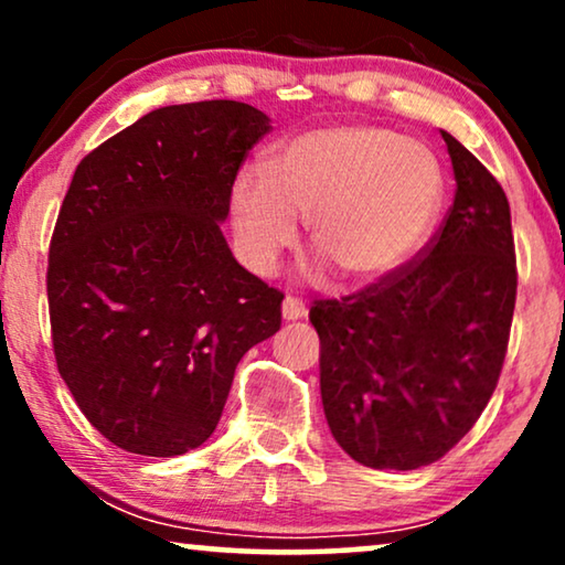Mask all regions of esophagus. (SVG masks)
Listing matches in <instances>:
<instances>
[{
	"mask_svg": "<svg viewBox=\"0 0 565 565\" xmlns=\"http://www.w3.org/2000/svg\"><path fill=\"white\" fill-rule=\"evenodd\" d=\"M282 316H285V321L300 319V316H306V303L296 296H288L282 300Z\"/></svg>",
	"mask_w": 565,
	"mask_h": 565,
	"instance_id": "obj_1",
	"label": "esophagus"
}]
</instances>
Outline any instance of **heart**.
Wrapping results in <instances>:
<instances>
[{
	"instance_id": "heart-1",
	"label": "heart",
	"mask_w": 565,
	"mask_h": 565,
	"mask_svg": "<svg viewBox=\"0 0 565 565\" xmlns=\"http://www.w3.org/2000/svg\"><path fill=\"white\" fill-rule=\"evenodd\" d=\"M445 203V169L427 143L373 122H339L285 138L267 174L244 169L228 211L246 267L269 275L296 246L298 215L344 280L398 273L422 249Z\"/></svg>"
}]
</instances>
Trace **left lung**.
I'll use <instances>...</instances> for the list:
<instances>
[{
    "label": "left lung",
    "mask_w": 565,
    "mask_h": 565,
    "mask_svg": "<svg viewBox=\"0 0 565 565\" xmlns=\"http://www.w3.org/2000/svg\"><path fill=\"white\" fill-rule=\"evenodd\" d=\"M458 190L437 234L398 273L313 300L321 401L352 460L414 470L473 429L504 367L516 254L504 190L445 134Z\"/></svg>",
    "instance_id": "1"
}]
</instances>
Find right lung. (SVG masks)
Returning a JSON list of instances; mask_svg holds the SVG:
<instances>
[{
    "instance_id": "obj_1",
    "label": "right lung",
    "mask_w": 565,
    "mask_h": 565,
    "mask_svg": "<svg viewBox=\"0 0 565 565\" xmlns=\"http://www.w3.org/2000/svg\"><path fill=\"white\" fill-rule=\"evenodd\" d=\"M267 130L236 99L159 107L76 167L45 275L53 358L120 450L203 445L238 360L280 329L285 296L238 265L218 226Z\"/></svg>"
}]
</instances>
